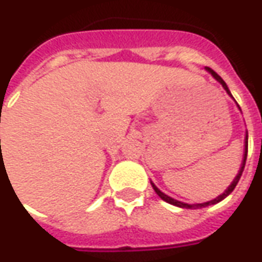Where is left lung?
Here are the masks:
<instances>
[{
  "mask_svg": "<svg viewBox=\"0 0 262 262\" xmlns=\"http://www.w3.org/2000/svg\"><path fill=\"white\" fill-rule=\"evenodd\" d=\"M206 71H208L209 74L213 77L214 80L219 82L220 85L225 88V91L227 92V95L230 98H233V95H231L230 90H229V86L226 85V82L223 80H222V77H220L217 73H214L213 70L209 69V67H206ZM234 99V98H233ZM237 103V102H236ZM237 106H238V103H237ZM238 109H240V106H238ZM242 111V109H240ZM247 148H248V133L246 132V139H244V154H243V161H242V165H240V170H238V172H237V176L234 177V180L231 181V184L227 187V189H226L225 192L220 193L219 196H216L214 199H212V201H208V202H203V203H185V202H181V201H177V199H174V198L168 196V195H165L164 192H161L159 188L154 185L153 182H151V187H153V189L156 191V193L159 195L163 201H165V202L171 203V205H174V206H178V208H184V209H201V208H206V206H209V205H214V203H219L220 201H223L225 198H227L229 195H230L231 192H233V189L236 188L237 182H238V180H240V177H242L243 174V170H244V165H246V160H247Z\"/></svg>",
  "mask_w": 262,
  "mask_h": 262,
  "instance_id": "8db88e82",
  "label": "left lung"
}]
</instances>
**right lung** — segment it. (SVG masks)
<instances>
[{
    "mask_svg": "<svg viewBox=\"0 0 262 262\" xmlns=\"http://www.w3.org/2000/svg\"><path fill=\"white\" fill-rule=\"evenodd\" d=\"M0 142H1V140H0Z\"/></svg>",
    "mask_w": 262,
    "mask_h": 262,
    "instance_id": "obj_1",
    "label": "right lung"
}]
</instances>
